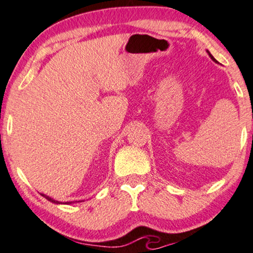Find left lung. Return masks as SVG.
<instances>
[{"instance_id":"obj_1","label":"left lung","mask_w":253,"mask_h":253,"mask_svg":"<svg viewBox=\"0 0 253 253\" xmlns=\"http://www.w3.org/2000/svg\"><path fill=\"white\" fill-rule=\"evenodd\" d=\"M208 53H210V52H208ZM210 56L211 57V59H213V60H215V59H214V58H213V56H211V53H210Z\"/></svg>"}]
</instances>
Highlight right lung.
I'll return each mask as SVG.
<instances>
[{"label": "right lung", "mask_w": 253, "mask_h": 253, "mask_svg": "<svg viewBox=\"0 0 253 253\" xmlns=\"http://www.w3.org/2000/svg\"><path fill=\"white\" fill-rule=\"evenodd\" d=\"M42 196H43V197H45V199H46V200H48V201H51V202H53V203H57V205H58V203H60L59 201H56V200L51 199V197H50V196L45 195V194H42ZM66 203H69V202H66ZM70 203H71V202H70Z\"/></svg>", "instance_id": "add662e5"}]
</instances>
